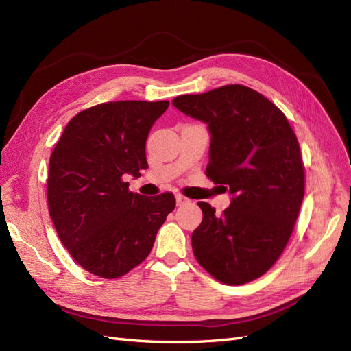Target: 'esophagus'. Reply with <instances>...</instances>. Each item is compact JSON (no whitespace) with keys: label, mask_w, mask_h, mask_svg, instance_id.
<instances>
[{"label":"esophagus","mask_w":351,"mask_h":351,"mask_svg":"<svg viewBox=\"0 0 351 351\" xmlns=\"http://www.w3.org/2000/svg\"><path fill=\"white\" fill-rule=\"evenodd\" d=\"M187 202V199L184 197V196H182V195H176V204H177V206H182V205H184Z\"/></svg>","instance_id":"obj_1"}]
</instances>
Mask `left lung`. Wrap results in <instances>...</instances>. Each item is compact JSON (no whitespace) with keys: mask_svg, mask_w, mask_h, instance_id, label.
<instances>
[{"mask_svg":"<svg viewBox=\"0 0 351 351\" xmlns=\"http://www.w3.org/2000/svg\"><path fill=\"white\" fill-rule=\"evenodd\" d=\"M173 105L208 125L206 176L231 195L221 217L199 202L193 253L215 280L240 285L259 278L289 241L304 196L297 137L278 107L243 84L182 95Z\"/></svg>","mask_w":351,"mask_h":351,"instance_id":"1","label":"left lung"}]
</instances>
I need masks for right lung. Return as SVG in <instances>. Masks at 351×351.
<instances>
[{
  "label": "right lung",
  "instance_id": "1",
  "mask_svg": "<svg viewBox=\"0 0 351 351\" xmlns=\"http://www.w3.org/2000/svg\"><path fill=\"white\" fill-rule=\"evenodd\" d=\"M168 105H95L73 117L51 154V219L73 259L97 277L119 278L142 263L176 208L171 193L145 197L124 182L147 168V134Z\"/></svg>",
  "mask_w": 351,
  "mask_h": 351
}]
</instances>
